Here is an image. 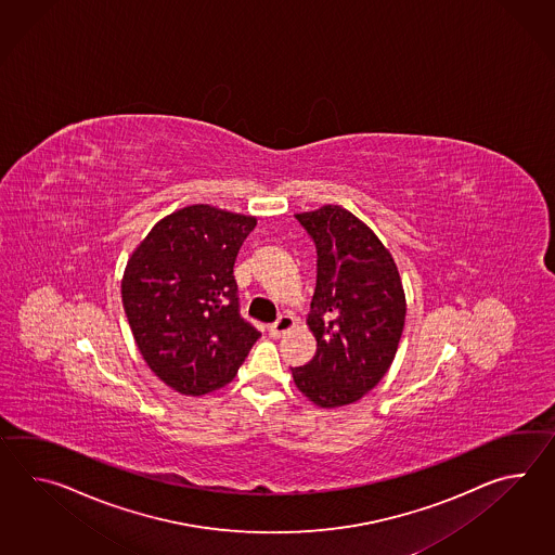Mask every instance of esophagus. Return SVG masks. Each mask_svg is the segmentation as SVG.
Here are the masks:
<instances>
[{
	"instance_id": "34e87169",
	"label": "esophagus",
	"mask_w": 555,
	"mask_h": 555,
	"mask_svg": "<svg viewBox=\"0 0 555 555\" xmlns=\"http://www.w3.org/2000/svg\"><path fill=\"white\" fill-rule=\"evenodd\" d=\"M293 326H295V319L291 314H281L271 325V335L281 337L284 333H288Z\"/></svg>"
}]
</instances>
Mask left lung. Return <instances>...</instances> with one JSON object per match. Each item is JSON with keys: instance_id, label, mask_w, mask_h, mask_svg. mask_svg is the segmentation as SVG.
<instances>
[{"instance_id": "left-lung-1", "label": "left lung", "mask_w": 555, "mask_h": 555, "mask_svg": "<svg viewBox=\"0 0 555 555\" xmlns=\"http://www.w3.org/2000/svg\"><path fill=\"white\" fill-rule=\"evenodd\" d=\"M317 246V286L307 325L317 352L295 366L314 405H351L389 371L405 326V291L391 253L349 210L326 204L295 215Z\"/></svg>"}]
</instances>
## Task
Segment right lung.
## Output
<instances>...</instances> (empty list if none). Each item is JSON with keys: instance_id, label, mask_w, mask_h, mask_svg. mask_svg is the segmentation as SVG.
Returning a JSON list of instances; mask_svg holds the SVG:
<instances>
[{"instance_id": "1", "label": "right lung", "mask_w": 555, "mask_h": 555, "mask_svg": "<svg viewBox=\"0 0 555 555\" xmlns=\"http://www.w3.org/2000/svg\"><path fill=\"white\" fill-rule=\"evenodd\" d=\"M257 218L192 204L154 224L128 258L124 311L146 365L201 397L230 383L260 338L238 311L234 260Z\"/></svg>"}]
</instances>
